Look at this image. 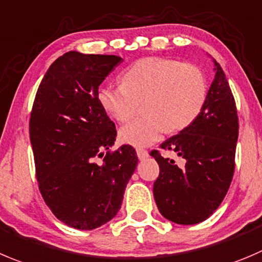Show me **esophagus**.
Wrapping results in <instances>:
<instances>
[{"label": "esophagus", "instance_id": "esophagus-1", "mask_svg": "<svg viewBox=\"0 0 262 262\" xmlns=\"http://www.w3.org/2000/svg\"><path fill=\"white\" fill-rule=\"evenodd\" d=\"M136 154H138V157H139V159H145L146 157L149 156V153H148V150H145V149H136Z\"/></svg>", "mask_w": 262, "mask_h": 262}]
</instances>
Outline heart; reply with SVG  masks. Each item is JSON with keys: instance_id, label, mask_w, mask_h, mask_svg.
I'll use <instances>...</instances> for the list:
<instances>
[{"instance_id": "b5f03b06", "label": "heart", "mask_w": 262, "mask_h": 262, "mask_svg": "<svg viewBox=\"0 0 262 262\" xmlns=\"http://www.w3.org/2000/svg\"><path fill=\"white\" fill-rule=\"evenodd\" d=\"M207 99V79L199 67L167 58H144L128 67L121 84L98 92L101 108L118 122L128 121L138 103L145 114L119 129L122 143L149 146L166 131L180 133L194 123Z\"/></svg>"}]
</instances>
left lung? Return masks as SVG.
I'll return each mask as SVG.
<instances>
[{"mask_svg": "<svg viewBox=\"0 0 262 262\" xmlns=\"http://www.w3.org/2000/svg\"><path fill=\"white\" fill-rule=\"evenodd\" d=\"M207 92L203 111L188 128L162 143L185 161L179 167L158 150L150 153L159 164L153 186L159 212L180 225H194L210 217L228 193L234 173L238 116L230 86L220 64Z\"/></svg>", "mask_w": 262, "mask_h": 262, "instance_id": "left-lung-1", "label": "left lung"}]
</instances>
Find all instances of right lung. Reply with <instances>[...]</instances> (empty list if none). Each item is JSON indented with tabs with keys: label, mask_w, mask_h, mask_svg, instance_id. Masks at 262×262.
<instances>
[{
	"label": "right lung",
	"mask_w": 262,
	"mask_h": 262,
	"mask_svg": "<svg viewBox=\"0 0 262 262\" xmlns=\"http://www.w3.org/2000/svg\"><path fill=\"white\" fill-rule=\"evenodd\" d=\"M119 63L116 55L66 52L47 69L31 113L39 191L61 223L79 230L117 215L139 162L131 145L109 151L116 126L98 100L99 86Z\"/></svg>",
	"instance_id": "1"
}]
</instances>
